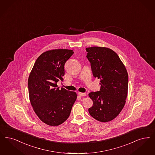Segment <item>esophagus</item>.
Wrapping results in <instances>:
<instances>
[{"label": "esophagus", "mask_w": 155, "mask_h": 155, "mask_svg": "<svg viewBox=\"0 0 155 155\" xmlns=\"http://www.w3.org/2000/svg\"><path fill=\"white\" fill-rule=\"evenodd\" d=\"M78 95H80V96H85L87 94L85 93H81V92H78Z\"/></svg>", "instance_id": "obj_1"}]
</instances>
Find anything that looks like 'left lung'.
I'll list each match as a JSON object with an SVG mask.
<instances>
[{"label": "left lung", "mask_w": 155, "mask_h": 155, "mask_svg": "<svg viewBox=\"0 0 155 155\" xmlns=\"http://www.w3.org/2000/svg\"><path fill=\"white\" fill-rule=\"evenodd\" d=\"M93 76L100 79V91L89 96L93 104L88 111L101 122L116 118L125 104L128 91V74L124 63L114 51L105 47L86 48Z\"/></svg>", "instance_id": "1"}]
</instances>
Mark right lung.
I'll return each mask as SVG.
<instances>
[{"instance_id": "right-lung-1", "label": "right lung", "mask_w": 155, "mask_h": 155, "mask_svg": "<svg viewBox=\"0 0 155 155\" xmlns=\"http://www.w3.org/2000/svg\"><path fill=\"white\" fill-rule=\"evenodd\" d=\"M74 54L73 50L47 51L38 56L28 78L29 99L39 119L48 125L56 126L70 116L77 94L57 82L63 80L64 64Z\"/></svg>"}]
</instances>
